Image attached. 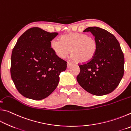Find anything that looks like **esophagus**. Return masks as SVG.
Listing matches in <instances>:
<instances>
[{
	"mask_svg": "<svg viewBox=\"0 0 131 131\" xmlns=\"http://www.w3.org/2000/svg\"><path fill=\"white\" fill-rule=\"evenodd\" d=\"M72 65H73V63L70 62H68L67 63V67H68V68H69Z\"/></svg>",
	"mask_w": 131,
	"mask_h": 131,
	"instance_id": "1",
	"label": "esophagus"
}]
</instances>
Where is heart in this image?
<instances>
[{"instance_id": "obj_1", "label": "heart", "mask_w": 131, "mask_h": 131, "mask_svg": "<svg viewBox=\"0 0 131 131\" xmlns=\"http://www.w3.org/2000/svg\"><path fill=\"white\" fill-rule=\"evenodd\" d=\"M51 48L58 57L64 58L69 53L78 63H87L96 54L97 43L94 37L84 34H70L62 36L59 41L53 39Z\"/></svg>"}]
</instances>
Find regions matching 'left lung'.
<instances>
[{
    "label": "left lung",
    "instance_id": "8db88e82",
    "mask_svg": "<svg viewBox=\"0 0 131 131\" xmlns=\"http://www.w3.org/2000/svg\"><path fill=\"white\" fill-rule=\"evenodd\" d=\"M97 43L96 54L90 62L79 65L77 80L81 87L92 95L109 94L120 83L124 73V57L119 42L113 35L96 26L88 27Z\"/></svg>",
    "mask_w": 131,
    "mask_h": 131
}]
</instances>
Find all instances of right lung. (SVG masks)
Listing matches in <instances>:
<instances>
[{
  "label": "right lung",
  "instance_id": "add662e5",
  "mask_svg": "<svg viewBox=\"0 0 131 131\" xmlns=\"http://www.w3.org/2000/svg\"><path fill=\"white\" fill-rule=\"evenodd\" d=\"M58 35L35 27L18 39L11 57L10 73L15 87L24 96L41 100L58 85L59 74L66 70L67 62L51 48V41Z\"/></svg>",
  "mask_w": 131,
  "mask_h": 131
}]
</instances>
